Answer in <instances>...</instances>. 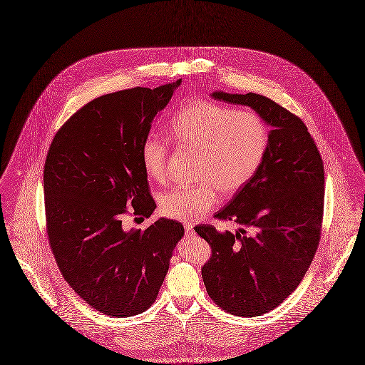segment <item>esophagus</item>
<instances>
[{"mask_svg": "<svg viewBox=\"0 0 365 365\" xmlns=\"http://www.w3.org/2000/svg\"><path fill=\"white\" fill-rule=\"evenodd\" d=\"M185 230H186V233H187V235H193V232H195V229H193V225L185 224Z\"/></svg>", "mask_w": 365, "mask_h": 365, "instance_id": "34e87169", "label": "esophagus"}]
</instances>
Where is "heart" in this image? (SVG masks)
I'll use <instances>...</instances> for the list:
<instances>
[{"label": "heart", "mask_w": 365, "mask_h": 365, "mask_svg": "<svg viewBox=\"0 0 365 365\" xmlns=\"http://www.w3.org/2000/svg\"><path fill=\"white\" fill-rule=\"evenodd\" d=\"M169 136L198 155L196 176L201 182L172 189L161 197L163 214L182 222L204 217L218 202V189L232 195L246 186L261 167L269 144L268 126L258 113L207 100L190 101L175 113ZM140 157L151 179H165V141L147 138Z\"/></svg>", "instance_id": "heart-1"}]
</instances>
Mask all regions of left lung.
<instances>
[{
  "instance_id": "1",
  "label": "left lung",
  "mask_w": 365,
  "mask_h": 365,
  "mask_svg": "<svg viewBox=\"0 0 365 365\" xmlns=\"http://www.w3.org/2000/svg\"><path fill=\"white\" fill-rule=\"evenodd\" d=\"M212 97L250 107L272 128L258 172L215 215L240 225L236 233L195 227L212 252L201 268L208 296L226 312L257 317L283 303L311 265L322 226L324 164L304 122L271 98Z\"/></svg>"
}]
</instances>
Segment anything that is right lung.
I'll list each match as a JSON object with an SVG mask.
<instances>
[{"instance_id":"right-lung-1","label":"right lung","mask_w":365,"mask_h":365,"mask_svg":"<svg viewBox=\"0 0 365 365\" xmlns=\"http://www.w3.org/2000/svg\"><path fill=\"white\" fill-rule=\"evenodd\" d=\"M182 81L101 96L56 132L44 165L47 233L56 265L84 302L110 317L144 312L157 299L183 226L160 218L125 230L122 215L148 218L155 202L143 141Z\"/></svg>"}]
</instances>
